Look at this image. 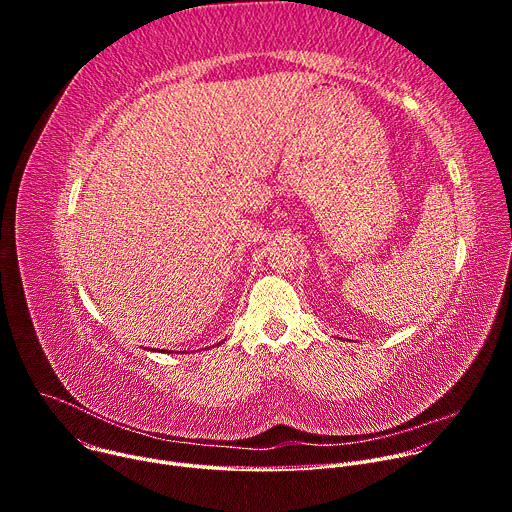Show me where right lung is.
<instances>
[{"mask_svg":"<svg viewBox=\"0 0 512 512\" xmlns=\"http://www.w3.org/2000/svg\"><path fill=\"white\" fill-rule=\"evenodd\" d=\"M218 344H221V342H218Z\"/></svg>","mask_w":512,"mask_h":512,"instance_id":"right-lung-1","label":"right lung"}]
</instances>
